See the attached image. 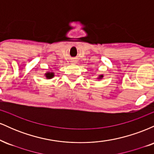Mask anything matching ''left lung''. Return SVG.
Here are the masks:
<instances>
[{
  "mask_svg": "<svg viewBox=\"0 0 154 154\" xmlns=\"http://www.w3.org/2000/svg\"><path fill=\"white\" fill-rule=\"evenodd\" d=\"M103 75H99V77H98V79H102V78H103Z\"/></svg>",
  "mask_w": 154,
  "mask_h": 154,
  "instance_id": "1",
  "label": "left lung"
}]
</instances>
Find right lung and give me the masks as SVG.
<instances>
[{
  "label": "right lung",
  "mask_w": 154,
  "mask_h": 154,
  "mask_svg": "<svg viewBox=\"0 0 154 154\" xmlns=\"http://www.w3.org/2000/svg\"><path fill=\"white\" fill-rule=\"evenodd\" d=\"M45 77H46L47 79H51L54 77V72H48L45 74Z\"/></svg>",
  "instance_id": "1"
}]
</instances>
